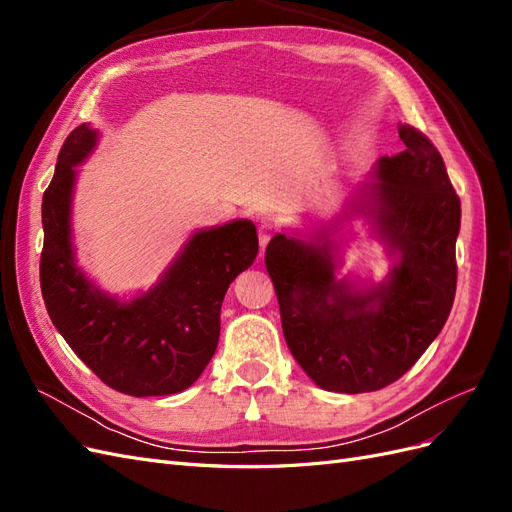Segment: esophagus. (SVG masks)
Returning a JSON list of instances; mask_svg holds the SVG:
<instances>
[{"label":"esophagus","mask_w":512,"mask_h":512,"mask_svg":"<svg viewBox=\"0 0 512 512\" xmlns=\"http://www.w3.org/2000/svg\"><path fill=\"white\" fill-rule=\"evenodd\" d=\"M273 235H275V226L269 224V222H262L258 226V243H260V247H267L269 241L273 239Z\"/></svg>","instance_id":"1"}]
</instances>
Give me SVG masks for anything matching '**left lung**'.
<instances>
[{
  "mask_svg": "<svg viewBox=\"0 0 512 512\" xmlns=\"http://www.w3.org/2000/svg\"><path fill=\"white\" fill-rule=\"evenodd\" d=\"M406 149L382 156L359 207L399 254L389 282L354 290L335 280L331 241L271 239L265 265L280 303L286 344L320 389L369 393L421 359L451 314L461 203L429 138L399 126Z\"/></svg>",
  "mask_w": 512,
  "mask_h": 512,
  "instance_id": "left-lung-1",
  "label": "left lung"
}]
</instances>
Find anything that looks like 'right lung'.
Returning a JSON list of instances; mask_svg holds the SVG:
<instances>
[{
  "instance_id": "obj_1",
  "label": "right lung",
  "mask_w": 512,
  "mask_h": 512,
  "mask_svg": "<svg viewBox=\"0 0 512 512\" xmlns=\"http://www.w3.org/2000/svg\"><path fill=\"white\" fill-rule=\"evenodd\" d=\"M96 147V132L74 128L61 145L42 196L40 288L57 331L111 389L132 397L179 393L203 374L220 339V309L235 277L258 254L256 226L237 220L200 230L143 297H106L74 265L70 198L74 168Z\"/></svg>"
}]
</instances>
